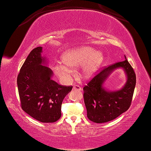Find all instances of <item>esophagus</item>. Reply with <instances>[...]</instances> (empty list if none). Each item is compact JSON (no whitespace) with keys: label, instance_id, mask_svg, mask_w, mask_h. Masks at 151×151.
I'll return each instance as SVG.
<instances>
[{"label":"esophagus","instance_id":"obj_1","mask_svg":"<svg viewBox=\"0 0 151 151\" xmlns=\"http://www.w3.org/2000/svg\"><path fill=\"white\" fill-rule=\"evenodd\" d=\"M73 90H78V91H81V88H80L79 86L77 85H74L73 86Z\"/></svg>","mask_w":151,"mask_h":151}]
</instances>
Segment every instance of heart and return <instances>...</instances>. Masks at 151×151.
Returning <instances> with one entry per match:
<instances>
[{"label":"heart","mask_w":151,"mask_h":151,"mask_svg":"<svg viewBox=\"0 0 151 151\" xmlns=\"http://www.w3.org/2000/svg\"><path fill=\"white\" fill-rule=\"evenodd\" d=\"M104 59V55L103 52H94L93 48L91 47H75L63 52L61 55V60L63 65H55L53 70L61 80L68 81L70 80L73 73L70 68L78 67L84 63L81 76L84 78H88L94 75Z\"/></svg>","instance_id":"1"}]
</instances>
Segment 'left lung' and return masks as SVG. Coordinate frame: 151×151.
Returning a JSON list of instances; mask_svg holds the SVG:
<instances>
[{
	"label": "left lung",
	"instance_id": "left-lung-1",
	"mask_svg": "<svg viewBox=\"0 0 151 151\" xmlns=\"http://www.w3.org/2000/svg\"><path fill=\"white\" fill-rule=\"evenodd\" d=\"M125 60L116 62L91 79L83 88V99L89 120L96 123L112 121L131 106L136 85V75L125 55ZM122 67L128 76L126 85L120 91L109 92L102 88V83L115 68Z\"/></svg>",
	"mask_w": 151,
	"mask_h": 151
}]
</instances>
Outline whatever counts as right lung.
<instances>
[{"mask_svg": "<svg viewBox=\"0 0 151 151\" xmlns=\"http://www.w3.org/2000/svg\"><path fill=\"white\" fill-rule=\"evenodd\" d=\"M42 47L33 49L18 75L17 84L23 111L42 123H54L61 117L63 99L72 86H61L52 80L53 72L42 57Z\"/></svg>", "mask_w": 151, "mask_h": 151, "instance_id": "add662e5", "label": "right lung"}]
</instances>
